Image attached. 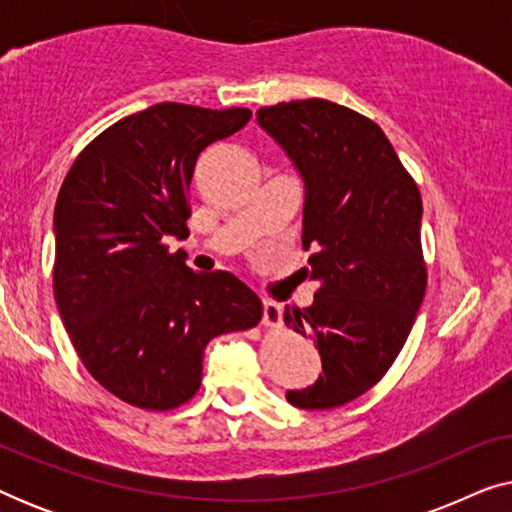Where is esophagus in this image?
I'll return each mask as SVG.
<instances>
[{
	"instance_id": "34e87169",
	"label": "esophagus",
	"mask_w": 512,
	"mask_h": 512,
	"mask_svg": "<svg viewBox=\"0 0 512 512\" xmlns=\"http://www.w3.org/2000/svg\"><path fill=\"white\" fill-rule=\"evenodd\" d=\"M263 326L265 328L282 326V307L272 303V300H263Z\"/></svg>"
}]
</instances>
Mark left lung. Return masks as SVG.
I'll use <instances>...</instances> for the list:
<instances>
[{
  "instance_id": "8db88e82",
  "label": "left lung",
  "mask_w": 512,
  "mask_h": 512,
  "mask_svg": "<svg viewBox=\"0 0 512 512\" xmlns=\"http://www.w3.org/2000/svg\"><path fill=\"white\" fill-rule=\"evenodd\" d=\"M258 125L305 181V277L314 303L284 324L317 342L319 380L286 391L303 410L345 405L387 375L426 293L422 195L380 125L328 100L258 109Z\"/></svg>"
}]
</instances>
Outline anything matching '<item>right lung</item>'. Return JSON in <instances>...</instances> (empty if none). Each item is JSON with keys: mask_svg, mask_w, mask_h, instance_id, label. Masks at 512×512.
Here are the masks:
<instances>
[{"mask_svg": "<svg viewBox=\"0 0 512 512\" xmlns=\"http://www.w3.org/2000/svg\"><path fill=\"white\" fill-rule=\"evenodd\" d=\"M249 109L163 102L125 116L74 160L55 202L53 293L79 359L109 394L172 410L202 382L216 335L249 331L261 298L230 272H193L167 237H188L200 153Z\"/></svg>", "mask_w": 512, "mask_h": 512, "instance_id": "1", "label": "right lung"}]
</instances>
